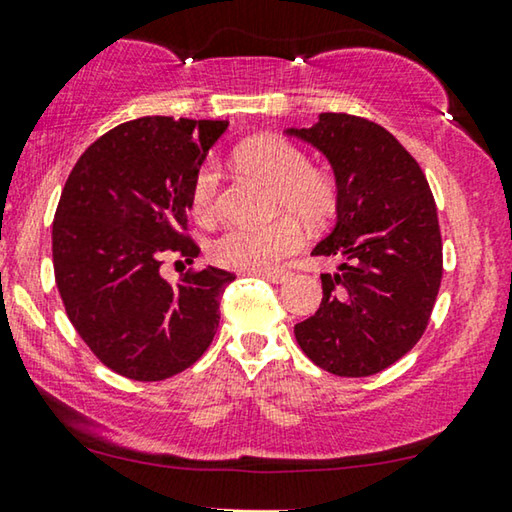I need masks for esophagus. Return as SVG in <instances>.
Here are the masks:
<instances>
[{
    "label": "esophagus",
    "instance_id": "1",
    "mask_svg": "<svg viewBox=\"0 0 512 512\" xmlns=\"http://www.w3.org/2000/svg\"><path fill=\"white\" fill-rule=\"evenodd\" d=\"M255 276L262 278V280H269V282H273V285H280V282L289 280L292 273H289V271H266V273H255Z\"/></svg>",
    "mask_w": 512,
    "mask_h": 512
}]
</instances>
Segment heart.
Segmentation results:
<instances>
[{"label": "heart", "mask_w": 512, "mask_h": 512, "mask_svg": "<svg viewBox=\"0 0 512 512\" xmlns=\"http://www.w3.org/2000/svg\"><path fill=\"white\" fill-rule=\"evenodd\" d=\"M246 170L276 186V211H287L308 225H319L335 209V183L312 170L308 156L280 137H255L236 149ZM220 170L216 160H204L190 186V209L197 220H213L218 213ZM303 246V232L292 218H278L264 227H227L209 246L218 266L241 273H266Z\"/></svg>", "instance_id": "obj_1"}]
</instances>
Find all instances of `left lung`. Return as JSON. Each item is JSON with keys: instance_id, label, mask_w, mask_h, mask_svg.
I'll list each match as a JSON object with an SVG mask.
<instances>
[{"instance_id": "8db88e82", "label": "left lung", "mask_w": 512, "mask_h": 512, "mask_svg": "<svg viewBox=\"0 0 512 512\" xmlns=\"http://www.w3.org/2000/svg\"><path fill=\"white\" fill-rule=\"evenodd\" d=\"M329 158L338 186L335 227L312 255L338 257L322 273L324 299L294 326L303 354L338 377H370L421 340L437 301L444 257L432 190L384 126L322 112L312 128H287Z\"/></svg>"}]
</instances>
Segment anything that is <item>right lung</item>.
Instances as JSON below:
<instances>
[{
  "mask_svg": "<svg viewBox=\"0 0 512 512\" xmlns=\"http://www.w3.org/2000/svg\"><path fill=\"white\" fill-rule=\"evenodd\" d=\"M227 121L142 117L105 133L80 156L52 223V264L66 315L121 377L179 375L211 345L220 294L234 273L207 266L177 285L165 255H200L186 234L190 186Z\"/></svg>",
  "mask_w": 512,
  "mask_h": 512,
  "instance_id": "add662e5",
  "label": "right lung"
}]
</instances>
